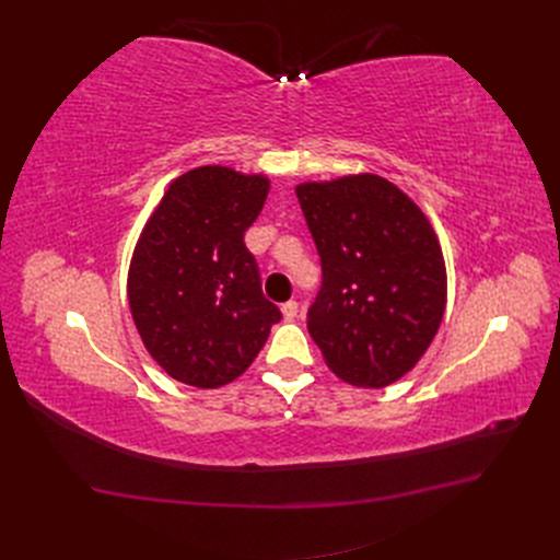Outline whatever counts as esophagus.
Instances as JSON below:
<instances>
[{
	"mask_svg": "<svg viewBox=\"0 0 560 560\" xmlns=\"http://www.w3.org/2000/svg\"><path fill=\"white\" fill-rule=\"evenodd\" d=\"M282 317L287 319V322H292V319H296V315H299V303L296 301H287V303H282Z\"/></svg>",
	"mask_w": 560,
	"mask_h": 560,
	"instance_id": "34e87169",
	"label": "esophagus"
}]
</instances>
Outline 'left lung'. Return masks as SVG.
<instances>
[{"mask_svg": "<svg viewBox=\"0 0 560 560\" xmlns=\"http://www.w3.org/2000/svg\"><path fill=\"white\" fill-rule=\"evenodd\" d=\"M322 287L308 331L334 374L385 387L418 364L442 325L446 264L416 202L378 175L296 186Z\"/></svg>", "mask_w": 560, "mask_h": 560, "instance_id": "left-lung-1", "label": "left lung"}]
</instances>
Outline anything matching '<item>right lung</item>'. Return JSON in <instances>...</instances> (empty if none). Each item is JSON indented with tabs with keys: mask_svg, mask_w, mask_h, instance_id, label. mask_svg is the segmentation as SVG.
Here are the masks:
<instances>
[{
	"mask_svg": "<svg viewBox=\"0 0 560 560\" xmlns=\"http://www.w3.org/2000/svg\"><path fill=\"white\" fill-rule=\"evenodd\" d=\"M268 189L266 175L194 167L171 182L140 233L128 270L130 313L147 352L179 383L235 381L282 317L245 247Z\"/></svg>",
	"mask_w": 560,
	"mask_h": 560,
	"instance_id": "add662e5",
	"label": "right lung"
}]
</instances>
